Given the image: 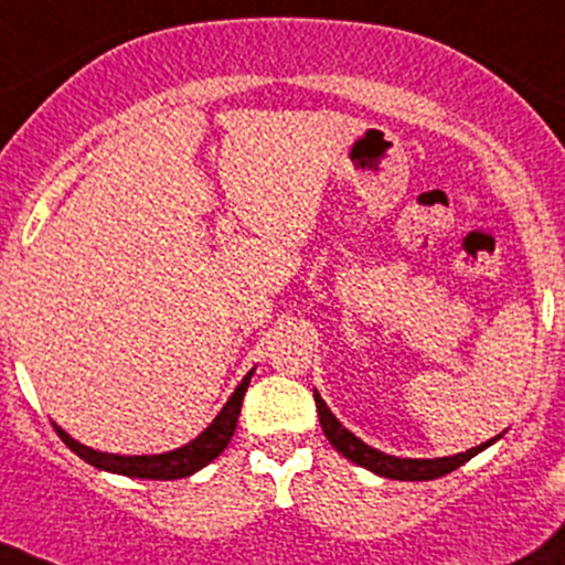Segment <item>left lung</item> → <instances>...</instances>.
I'll use <instances>...</instances> for the list:
<instances>
[{"label":"left lung","mask_w":565,"mask_h":565,"mask_svg":"<svg viewBox=\"0 0 565 565\" xmlns=\"http://www.w3.org/2000/svg\"><path fill=\"white\" fill-rule=\"evenodd\" d=\"M315 403L319 411V424H322L327 440L332 443V448L343 452L348 461L364 466V469L374 471V475L380 477L401 479V482H427V479L450 475V471H456L458 466L471 461V458H475L479 450H484L487 445L495 443V437H492V440L477 445V448L458 452V456H448V458H395V456H387V452L369 448V445L361 443L353 431H348L343 424L330 414V408H327V403L319 398L317 390H315Z\"/></svg>","instance_id":"obj_1"}]
</instances>
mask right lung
Wrapping results in <instances>:
<instances>
[{"instance_id": "obj_1", "label": "right lung", "mask_w": 565, "mask_h": 565, "mask_svg": "<svg viewBox=\"0 0 565 565\" xmlns=\"http://www.w3.org/2000/svg\"><path fill=\"white\" fill-rule=\"evenodd\" d=\"M250 374L254 372H248L246 377H243L241 385L235 387V393L230 395L225 408L217 414V419L209 424V427L201 431L196 440L183 445V448H178V450L159 452V456H115V452L90 450V448H86V445L75 443L67 431H62L57 427V424H54V429H57L62 443H65L70 450L78 452L83 461L96 466V469L115 471V475L136 477V479L191 477L193 471L204 469L209 461H214V458H217L220 452L227 448V443L233 440V431H235V424H238L243 395H246V390H248Z\"/></svg>"}]
</instances>
